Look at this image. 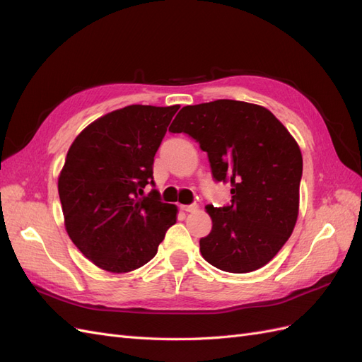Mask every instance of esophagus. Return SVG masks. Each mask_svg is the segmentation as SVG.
I'll return each mask as SVG.
<instances>
[{
    "instance_id": "obj_1",
    "label": "esophagus",
    "mask_w": 362,
    "mask_h": 362,
    "mask_svg": "<svg viewBox=\"0 0 362 362\" xmlns=\"http://www.w3.org/2000/svg\"><path fill=\"white\" fill-rule=\"evenodd\" d=\"M198 205L196 204H192V205H181V210L182 211H185V213H194V211H198Z\"/></svg>"
}]
</instances>
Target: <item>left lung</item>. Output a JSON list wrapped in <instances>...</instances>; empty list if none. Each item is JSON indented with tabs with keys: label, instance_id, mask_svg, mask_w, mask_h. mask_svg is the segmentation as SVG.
Masks as SVG:
<instances>
[{
	"label": "left lung",
	"instance_id": "1",
	"mask_svg": "<svg viewBox=\"0 0 362 362\" xmlns=\"http://www.w3.org/2000/svg\"><path fill=\"white\" fill-rule=\"evenodd\" d=\"M199 141L216 181L231 182V205H206L213 228L201 238L211 266L254 272L275 257L299 214L302 152L267 108L234 100L182 107L169 127Z\"/></svg>",
	"mask_w": 362,
	"mask_h": 362
}]
</instances>
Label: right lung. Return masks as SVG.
I'll return each instance as SVG.
<instances>
[{"label": "right lung", "mask_w": 362, "mask_h": 362, "mask_svg": "<svg viewBox=\"0 0 362 362\" xmlns=\"http://www.w3.org/2000/svg\"><path fill=\"white\" fill-rule=\"evenodd\" d=\"M180 105H128L93 120L75 137L59 175L64 228L95 266L127 273L156 257L177 205L144 194L156 152Z\"/></svg>", "instance_id": "add662e5"}]
</instances>
